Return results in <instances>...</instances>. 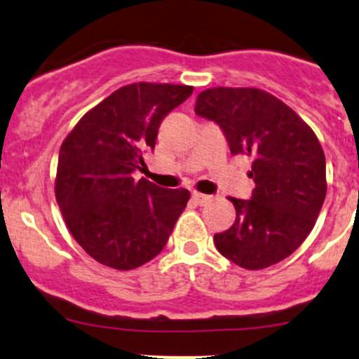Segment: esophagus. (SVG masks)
Returning a JSON list of instances; mask_svg holds the SVG:
<instances>
[{
    "label": "esophagus",
    "instance_id": "1",
    "mask_svg": "<svg viewBox=\"0 0 359 359\" xmlns=\"http://www.w3.org/2000/svg\"><path fill=\"white\" fill-rule=\"evenodd\" d=\"M209 199H211V196H205V194H201V192H192V201L197 205H204Z\"/></svg>",
    "mask_w": 359,
    "mask_h": 359
}]
</instances>
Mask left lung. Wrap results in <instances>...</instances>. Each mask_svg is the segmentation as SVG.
<instances>
[{
    "mask_svg": "<svg viewBox=\"0 0 359 359\" xmlns=\"http://www.w3.org/2000/svg\"><path fill=\"white\" fill-rule=\"evenodd\" d=\"M194 111L221 128L233 155L253 158L251 199L229 197L236 221L214 234L217 251L246 270L282 262L312 231L327 191L314 131L285 102L255 88L205 89Z\"/></svg>",
    "mask_w": 359,
    "mask_h": 359,
    "instance_id": "obj_1",
    "label": "left lung"
}]
</instances>
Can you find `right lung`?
Instances as JSON below:
<instances>
[{"instance_id": "right-lung-1", "label": "right lung", "mask_w": 359, "mask_h": 359, "mask_svg": "<svg viewBox=\"0 0 359 359\" xmlns=\"http://www.w3.org/2000/svg\"><path fill=\"white\" fill-rule=\"evenodd\" d=\"M192 86L138 82L86 113L62 143L55 197L69 231L102 265L131 270L155 258L187 205V189L135 180L162 119Z\"/></svg>"}]
</instances>
